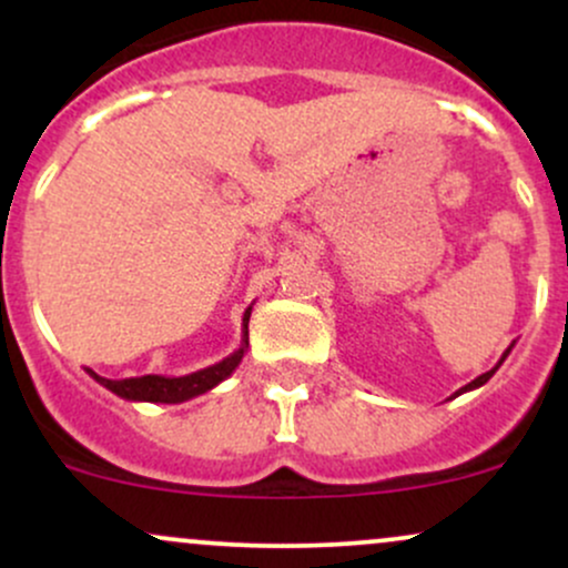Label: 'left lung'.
<instances>
[{"mask_svg": "<svg viewBox=\"0 0 568 568\" xmlns=\"http://www.w3.org/2000/svg\"><path fill=\"white\" fill-rule=\"evenodd\" d=\"M510 349H513V344H510V347H507V349H505V355H501V361L497 363V366H494L491 371H486V374H480V376H478V379H473L470 384H465V387H462V389H459V393H454V397H456V395H462V393H470V389H478V387H484V384H486L488 379H491V376H494V374H497V368L501 366V363H505V357H507V355H510Z\"/></svg>", "mask_w": 568, "mask_h": 568, "instance_id": "left-lung-1", "label": "left lung"}]
</instances>
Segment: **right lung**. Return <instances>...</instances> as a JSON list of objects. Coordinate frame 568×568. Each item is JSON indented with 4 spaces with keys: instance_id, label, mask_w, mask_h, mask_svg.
I'll use <instances>...</instances> for the list:
<instances>
[{
    "instance_id": "obj_1",
    "label": "right lung",
    "mask_w": 568,
    "mask_h": 568,
    "mask_svg": "<svg viewBox=\"0 0 568 568\" xmlns=\"http://www.w3.org/2000/svg\"><path fill=\"white\" fill-rule=\"evenodd\" d=\"M251 310L247 306L245 315H243V338H240V347L232 352L230 357L224 361L213 363V366L194 371V374L186 376H160V374H149V376H133V379H103L98 376L95 371L88 368V374L93 376L98 384H103L106 389H112L114 395L125 397V400L133 403H184L192 400L207 389L219 387L226 376H232V371L240 366L243 355L247 352V321H251Z\"/></svg>"
}]
</instances>
